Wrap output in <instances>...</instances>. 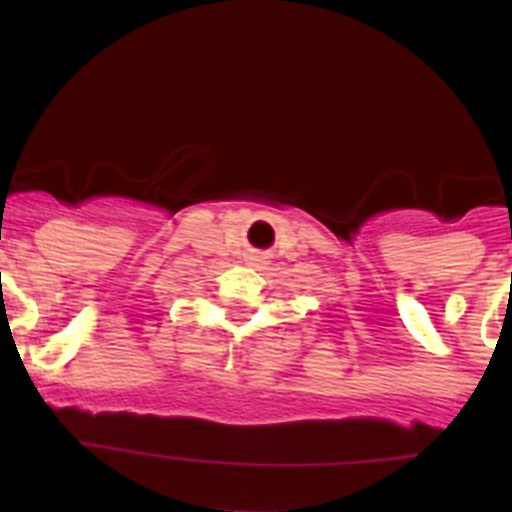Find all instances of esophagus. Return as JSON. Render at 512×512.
I'll list each match as a JSON object with an SVG mask.
<instances>
[{
  "label": "esophagus",
  "mask_w": 512,
  "mask_h": 512,
  "mask_svg": "<svg viewBox=\"0 0 512 512\" xmlns=\"http://www.w3.org/2000/svg\"><path fill=\"white\" fill-rule=\"evenodd\" d=\"M253 261H259V259H253Z\"/></svg>",
  "instance_id": "34e87169"
}]
</instances>
